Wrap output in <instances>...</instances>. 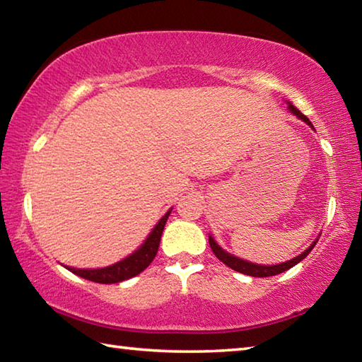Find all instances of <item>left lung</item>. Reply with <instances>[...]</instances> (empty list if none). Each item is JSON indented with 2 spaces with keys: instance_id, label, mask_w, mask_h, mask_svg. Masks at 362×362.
Wrapping results in <instances>:
<instances>
[{
  "instance_id": "left-lung-1",
  "label": "left lung",
  "mask_w": 362,
  "mask_h": 362,
  "mask_svg": "<svg viewBox=\"0 0 362 362\" xmlns=\"http://www.w3.org/2000/svg\"><path fill=\"white\" fill-rule=\"evenodd\" d=\"M289 110L291 112L297 116V118H300L302 121H305L306 124L308 126H311L313 127V124H311V121L306 118V116L300 112L298 108H296L293 105H289ZM316 243H317V240L311 244V246L305 250L303 254H300V255H297L296 259H292V260H287V262H284V263H278V265H269V267H267V265H255V263H250V262H246V260H241V259H238V257H235V255H230L228 252H225V250L218 246V244L212 240V238L209 236V244H211V249H212V252H214V255L217 257V259L220 260V262H223L226 267H230L231 269H235V272H240V273H243V274H247V276H255V278H267V276H274V274H279V273H283V272H286V269H289V268H292L293 265H297L298 262H302L306 255H308L310 252H311V249H313L315 246H316Z\"/></svg>"
}]
</instances>
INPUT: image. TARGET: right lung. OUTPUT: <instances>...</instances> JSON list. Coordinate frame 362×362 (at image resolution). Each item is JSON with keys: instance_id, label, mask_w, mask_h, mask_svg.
Wrapping results in <instances>:
<instances>
[{"instance_id": "add662e5", "label": "right lung", "mask_w": 362, "mask_h": 362, "mask_svg": "<svg viewBox=\"0 0 362 362\" xmlns=\"http://www.w3.org/2000/svg\"><path fill=\"white\" fill-rule=\"evenodd\" d=\"M169 214L170 211L166 212V216L159 220L155 228H153V231L150 233V236L146 238V241L140 246V249L136 250L134 254H131L129 257H126L124 260L115 263L112 267L99 268V269H78V268H70V267L66 268H69L71 273L78 274V276L94 281V283H100V284H115V283H121V281L124 279L137 276V274L142 273L156 257L159 241H161V235H163L164 225L168 222Z\"/></svg>"}]
</instances>
